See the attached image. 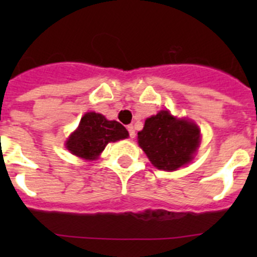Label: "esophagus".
Masks as SVG:
<instances>
[{
    "label": "esophagus",
    "instance_id": "obj_1",
    "mask_svg": "<svg viewBox=\"0 0 257 257\" xmlns=\"http://www.w3.org/2000/svg\"><path fill=\"white\" fill-rule=\"evenodd\" d=\"M126 129H128L129 136H131V138H134V137H136V131H134V126L131 124V125L126 126Z\"/></svg>",
    "mask_w": 257,
    "mask_h": 257
}]
</instances>
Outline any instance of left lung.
<instances>
[{
  "mask_svg": "<svg viewBox=\"0 0 257 257\" xmlns=\"http://www.w3.org/2000/svg\"><path fill=\"white\" fill-rule=\"evenodd\" d=\"M200 143V129L194 121L160 110L138 132V144L152 164L160 170L174 172L193 160Z\"/></svg>",
  "mask_w": 257,
  "mask_h": 257,
  "instance_id": "8db88e82",
  "label": "left lung"
}]
</instances>
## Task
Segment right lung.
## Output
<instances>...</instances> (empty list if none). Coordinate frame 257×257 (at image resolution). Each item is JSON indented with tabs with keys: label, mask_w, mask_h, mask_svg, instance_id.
<instances>
[{
	"label": "right lung",
	"mask_w": 257,
	"mask_h": 257,
	"mask_svg": "<svg viewBox=\"0 0 257 257\" xmlns=\"http://www.w3.org/2000/svg\"><path fill=\"white\" fill-rule=\"evenodd\" d=\"M128 137V131L119 121L108 120L103 114L88 112L80 119L78 128L67 139L66 148L76 157L95 160L108 143Z\"/></svg>",
	"instance_id": "obj_1"
}]
</instances>
